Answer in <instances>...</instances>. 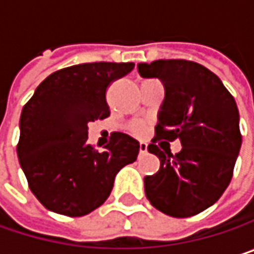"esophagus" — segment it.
<instances>
[{"label":"esophagus","instance_id":"obj_1","mask_svg":"<svg viewBox=\"0 0 254 254\" xmlns=\"http://www.w3.org/2000/svg\"><path fill=\"white\" fill-rule=\"evenodd\" d=\"M145 153H147V144L139 142V154H145Z\"/></svg>","mask_w":254,"mask_h":254}]
</instances>
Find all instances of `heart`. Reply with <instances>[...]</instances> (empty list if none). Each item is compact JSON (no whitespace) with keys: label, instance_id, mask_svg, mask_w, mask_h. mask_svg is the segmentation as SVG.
I'll return each mask as SVG.
<instances>
[{"label":"heart","instance_id":"obj_1","mask_svg":"<svg viewBox=\"0 0 254 254\" xmlns=\"http://www.w3.org/2000/svg\"><path fill=\"white\" fill-rule=\"evenodd\" d=\"M132 132H133L135 135H142V133L145 132V127H144L142 124H136V125L132 127Z\"/></svg>","mask_w":254,"mask_h":254}]
</instances>
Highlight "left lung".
Here are the masks:
<instances>
[{
  "label": "left lung",
  "instance_id": "1",
  "mask_svg": "<svg viewBox=\"0 0 254 254\" xmlns=\"http://www.w3.org/2000/svg\"><path fill=\"white\" fill-rule=\"evenodd\" d=\"M142 77H157L165 85L156 136L148 151L160 169L144 178L148 201L174 218L194 216L224 194L231 182L241 147L240 115L234 97L221 79L190 60L139 63ZM159 139H179L183 150L163 153Z\"/></svg>",
  "mask_w": 254,
  "mask_h": 254
}]
</instances>
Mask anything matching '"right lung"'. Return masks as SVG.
<instances>
[{
    "instance_id": "1",
    "label": "right lung",
    "mask_w": 254,
    "mask_h": 254,
    "mask_svg": "<svg viewBox=\"0 0 254 254\" xmlns=\"http://www.w3.org/2000/svg\"><path fill=\"white\" fill-rule=\"evenodd\" d=\"M133 63H83L44 79L20 116L17 156L39 203L77 218L100 207L116 174L136 160L139 142L113 132L104 151L88 144V124L109 118L106 91Z\"/></svg>"
}]
</instances>
